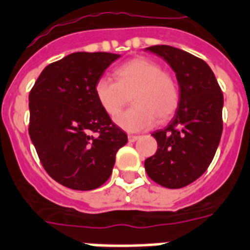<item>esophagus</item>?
I'll use <instances>...</instances> for the list:
<instances>
[{
    "instance_id": "34e87169",
    "label": "esophagus",
    "mask_w": 250,
    "mask_h": 250,
    "mask_svg": "<svg viewBox=\"0 0 250 250\" xmlns=\"http://www.w3.org/2000/svg\"><path fill=\"white\" fill-rule=\"evenodd\" d=\"M139 139V136H136V135H128V142L133 143V142H136Z\"/></svg>"
}]
</instances>
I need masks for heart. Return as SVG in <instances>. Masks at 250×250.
I'll list each match as a JSON object with an SVG mask.
<instances>
[{
    "label": "heart",
    "mask_w": 250,
    "mask_h": 250,
    "mask_svg": "<svg viewBox=\"0 0 250 250\" xmlns=\"http://www.w3.org/2000/svg\"><path fill=\"white\" fill-rule=\"evenodd\" d=\"M115 83L102 77L94 85L95 98L111 118L122 111L128 97L133 106L117 118V125L128 132L150 128L159 117L167 121L180 104V89L176 80L164 73L150 59L136 57L114 69Z\"/></svg>",
    "instance_id": "heart-1"
}]
</instances>
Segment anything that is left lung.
Returning <instances> with one entry per match:
<instances>
[{
    "label": "left lung",
    "instance_id": "1",
    "mask_svg": "<svg viewBox=\"0 0 250 250\" xmlns=\"http://www.w3.org/2000/svg\"><path fill=\"white\" fill-rule=\"evenodd\" d=\"M146 51L163 57L174 70L180 104L169 125L152 133L157 150L144 167L156 184L185 188L207 170L216 153L223 131L222 89L199 57L170 45H152Z\"/></svg>",
    "mask_w": 250,
    "mask_h": 250
}]
</instances>
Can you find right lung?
Returning a JSON list of instances; mask_svg holds the SVG:
<instances>
[{"instance_id": "right-lung-1", "label": "right lung", "mask_w": 250, "mask_h": 250, "mask_svg": "<svg viewBox=\"0 0 250 250\" xmlns=\"http://www.w3.org/2000/svg\"><path fill=\"white\" fill-rule=\"evenodd\" d=\"M119 57L70 53L45 66L30 91V138L45 171L65 188L86 191L102 186L127 143L94 94L95 83Z\"/></svg>"}]
</instances>
